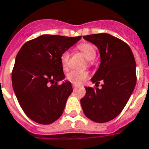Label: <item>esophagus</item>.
I'll return each mask as SVG.
<instances>
[{"label":"esophagus","instance_id":"obj_1","mask_svg":"<svg viewBox=\"0 0 149 149\" xmlns=\"http://www.w3.org/2000/svg\"><path fill=\"white\" fill-rule=\"evenodd\" d=\"M72 87H73V90H76V89H77V87H78V86H76V85H73V86H72Z\"/></svg>","mask_w":149,"mask_h":149}]
</instances>
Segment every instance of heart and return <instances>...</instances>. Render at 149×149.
<instances>
[{
	"mask_svg": "<svg viewBox=\"0 0 149 149\" xmlns=\"http://www.w3.org/2000/svg\"><path fill=\"white\" fill-rule=\"evenodd\" d=\"M77 49L85 56L88 60H93L96 56V50L93 45L89 43H81L77 46ZM69 60H70V53L68 51L63 52L60 56V62L63 68L66 70L68 67ZM91 63V61H89ZM88 77V72L86 71L72 70L66 75V79L73 84H80Z\"/></svg>",
	"mask_w": 149,
	"mask_h": 149,
	"instance_id": "1",
	"label": "heart"
}]
</instances>
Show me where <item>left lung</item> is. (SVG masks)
<instances>
[{
	"mask_svg": "<svg viewBox=\"0 0 149 149\" xmlns=\"http://www.w3.org/2000/svg\"><path fill=\"white\" fill-rule=\"evenodd\" d=\"M100 54V65L91 81L102 89L86 87L80 103L87 118L95 123L112 120L120 113L136 84V66L131 48L124 41L109 33L83 36Z\"/></svg>",
	"mask_w": 149,
	"mask_h": 149,
	"instance_id": "obj_1",
	"label": "left lung"
}]
</instances>
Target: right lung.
<instances>
[{
	"mask_svg": "<svg viewBox=\"0 0 149 149\" xmlns=\"http://www.w3.org/2000/svg\"><path fill=\"white\" fill-rule=\"evenodd\" d=\"M81 37L41 35L18 52L12 86L20 107L33 121L48 125L62 116L72 88L67 80L57 84L65 79L60 56Z\"/></svg>",
	"mask_w": 149,
	"mask_h": 149,
	"instance_id": "1",
	"label": "right lung"
}]
</instances>
